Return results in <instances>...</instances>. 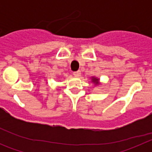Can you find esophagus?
<instances>
[{
    "mask_svg": "<svg viewBox=\"0 0 152 152\" xmlns=\"http://www.w3.org/2000/svg\"><path fill=\"white\" fill-rule=\"evenodd\" d=\"M80 71H77V72H73V75H74V76H75V77H79V76H80Z\"/></svg>",
    "mask_w": 152,
    "mask_h": 152,
    "instance_id": "obj_1",
    "label": "esophagus"
}]
</instances>
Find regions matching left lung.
I'll return each instance as SVG.
<instances>
[{
    "label": "left lung",
    "mask_w": 152,
    "mask_h": 152,
    "mask_svg": "<svg viewBox=\"0 0 152 152\" xmlns=\"http://www.w3.org/2000/svg\"><path fill=\"white\" fill-rule=\"evenodd\" d=\"M91 82L94 84L95 86H96V87H97V86H100V84H101V83H100V79L98 78V77H95V76L91 77Z\"/></svg>",
    "instance_id": "8db88e82"
}]
</instances>
